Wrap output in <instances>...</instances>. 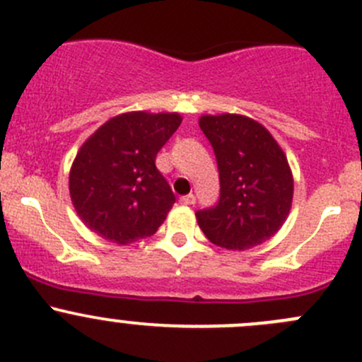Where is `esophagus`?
<instances>
[{
    "mask_svg": "<svg viewBox=\"0 0 362 362\" xmlns=\"http://www.w3.org/2000/svg\"><path fill=\"white\" fill-rule=\"evenodd\" d=\"M180 203H182V204H194V203H196V198H194V194L182 196V198H180Z\"/></svg>",
    "mask_w": 362,
    "mask_h": 362,
    "instance_id": "1",
    "label": "esophagus"
}]
</instances>
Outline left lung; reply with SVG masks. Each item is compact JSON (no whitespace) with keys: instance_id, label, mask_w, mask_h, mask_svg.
Wrapping results in <instances>:
<instances>
[{"instance_id":"1","label":"left lung","mask_w":362,"mask_h":362,"mask_svg":"<svg viewBox=\"0 0 362 362\" xmlns=\"http://www.w3.org/2000/svg\"><path fill=\"white\" fill-rule=\"evenodd\" d=\"M199 127L217 158L221 198L196 218L214 245L247 250L286 222L294 178L282 147L257 120L238 113L202 115Z\"/></svg>"}]
</instances>
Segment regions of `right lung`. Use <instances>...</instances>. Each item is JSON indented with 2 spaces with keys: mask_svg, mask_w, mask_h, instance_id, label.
Returning a JSON list of instances; mask_svg holds the SVG:
<instances>
[{
  "mask_svg": "<svg viewBox=\"0 0 362 362\" xmlns=\"http://www.w3.org/2000/svg\"><path fill=\"white\" fill-rule=\"evenodd\" d=\"M180 122L177 112H127L83 141L69 170V196L90 231L119 245L158 231L175 194L156 156Z\"/></svg>",
  "mask_w": 362,
  "mask_h": 362,
  "instance_id": "obj_1",
  "label": "right lung"
}]
</instances>
